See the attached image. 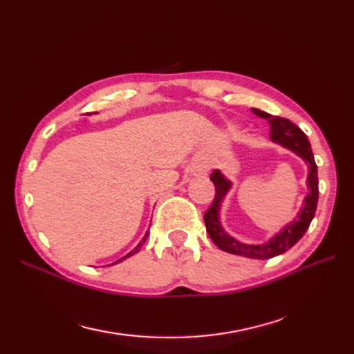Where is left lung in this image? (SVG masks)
Instances as JSON below:
<instances>
[{
	"label": "left lung",
	"instance_id": "1",
	"mask_svg": "<svg viewBox=\"0 0 354 354\" xmlns=\"http://www.w3.org/2000/svg\"><path fill=\"white\" fill-rule=\"evenodd\" d=\"M255 116L266 120L270 124V138L273 142L279 143L288 149H291L298 156H301L308 164V177H307V186L310 189L308 195L304 199V207L299 211L297 218L289 223L288 226L279 233L276 234L273 239H270L264 245H245L238 241H234L232 236L223 230L218 220V211L220 203L226 195V192L230 189V181L224 178L220 171L216 169L211 174V181L216 186V196L212 199L209 208L203 214V221H205L207 232L212 242L216 243L221 251H226L234 255L248 257V259L255 260H267L283 254L303 238V234L308 229L310 223H312L316 207H317V198H319V180H317V165L315 162V156L310 147V142L307 136L298 128L294 122H291L286 118L270 115L263 112L260 109H252Z\"/></svg>",
	"mask_w": 354,
	"mask_h": 354
}]
</instances>
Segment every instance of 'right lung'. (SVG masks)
<instances>
[{
  "instance_id": "add662e5",
  "label": "right lung",
  "mask_w": 354,
  "mask_h": 354,
  "mask_svg": "<svg viewBox=\"0 0 354 354\" xmlns=\"http://www.w3.org/2000/svg\"><path fill=\"white\" fill-rule=\"evenodd\" d=\"M147 236H149V232H146V234H145V238H143V241L140 242V243H138L137 246H136V248L131 251V252H128L125 257H122V259L121 260H118L116 263H121L122 260H125L127 259V257H130V255H133V254H136V252H138V251H140V248H142V245L146 242V239H147Z\"/></svg>"
}]
</instances>
